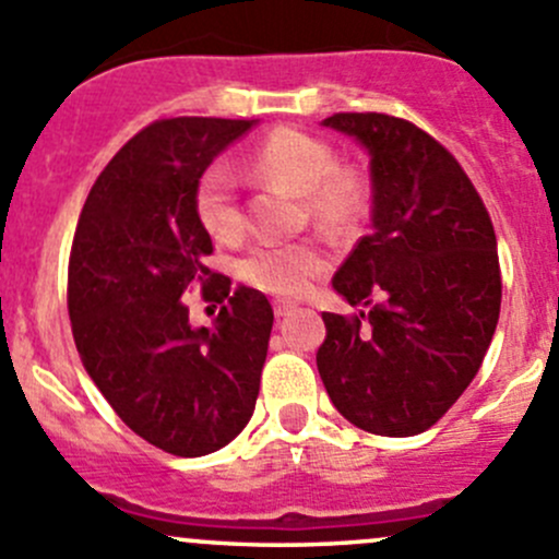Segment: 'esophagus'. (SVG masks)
Wrapping results in <instances>:
<instances>
[{
  "mask_svg": "<svg viewBox=\"0 0 559 559\" xmlns=\"http://www.w3.org/2000/svg\"><path fill=\"white\" fill-rule=\"evenodd\" d=\"M273 311H275V316H289L292 311H297V306H295V302H289V300H275Z\"/></svg>",
  "mask_w": 559,
  "mask_h": 559,
  "instance_id": "1",
  "label": "esophagus"
}]
</instances>
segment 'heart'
<instances>
[{
	"label": "heart",
	"mask_w": 559,
	"mask_h": 559,
	"mask_svg": "<svg viewBox=\"0 0 559 559\" xmlns=\"http://www.w3.org/2000/svg\"><path fill=\"white\" fill-rule=\"evenodd\" d=\"M257 178H275L302 191L308 211L326 233H343L362 213L368 191L362 175L337 165L330 143L295 127L273 129L246 162ZM194 211L205 233L218 243H233L243 235V211L238 180L227 162H213L194 186ZM330 259L316 240L297 243H259L240 259L238 273L253 289L267 295L297 297L326 270Z\"/></svg>",
	"instance_id": "heart-1"
}]
</instances>
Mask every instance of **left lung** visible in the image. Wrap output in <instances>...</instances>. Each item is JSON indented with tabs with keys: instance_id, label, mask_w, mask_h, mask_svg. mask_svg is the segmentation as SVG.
I'll return each mask as SVG.
<instances>
[{
	"instance_id": "1",
	"label": "left lung",
	"mask_w": 559,
	"mask_h": 559,
	"mask_svg": "<svg viewBox=\"0 0 559 559\" xmlns=\"http://www.w3.org/2000/svg\"><path fill=\"white\" fill-rule=\"evenodd\" d=\"M324 127L370 154V235L332 278L368 311L321 313L316 354L332 405L359 430H430L476 379L500 316L492 218L436 138L386 112H335Z\"/></svg>"
}]
</instances>
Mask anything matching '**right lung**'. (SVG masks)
Segmentation results:
<instances>
[{
    "label": "right lung",
    "mask_w": 559,
    "mask_h": 559,
    "mask_svg": "<svg viewBox=\"0 0 559 559\" xmlns=\"http://www.w3.org/2000/svg\"><path fill=\"white\" fill-rule=\"evenodd\" d=\"M253 123H148L99 173L72 238L67 308L83 368L129 430L175 456L227 447L257 405L273 308L207 267L194 211L197 178ZM191 285L223 302L211 331L188 324Z\"/></svg>",
    "instance_id": "add662e5"
}]
</instances>
